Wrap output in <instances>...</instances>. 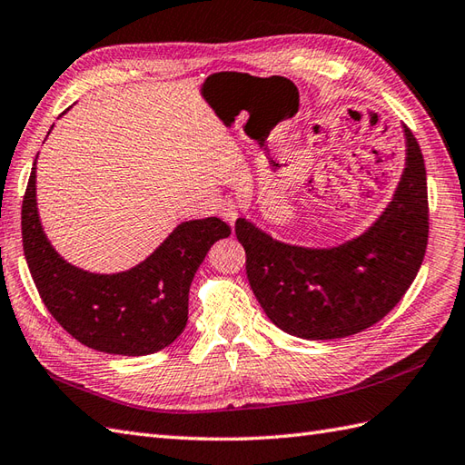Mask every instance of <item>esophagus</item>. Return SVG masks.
Masks as SVG:
<instances>
[{
  "instance_id": "obj_1",
  "label": "esophagus",
  "mask_w": 465,
  "mask_h": 465,
  "mask_svg": "<svg viewBox=\"0 0 465 465\" xmlns=\"http://www.w3.org/2000/svg\"><path fill=\"white\" fill-rule=\"evenodd\" d=\"M220 213H222V218H223L225 222H228L230 225L235 223V220H237V210H235L233 203H223Z\"/></svg>"
}]
</instances>
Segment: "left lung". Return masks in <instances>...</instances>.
Listing matches in <instances>:
<instances>
[{
	"mask_svg": "<svg viewBox=\"0 0 465 465\" xmlns=\"http://www.w3.org/2000/svg\"><path fill=\"white\" fill-rule=\"evenodd\" d=\"M406 164L381 218L337 247H301L273 240L240 218L235 235L245 272L265 315L307 341L342 339L384 319L412 285L428 245L426 166L404 126Z\"/></svg>",
	"mask_w": 465,
	"mask_h": 465,
	"instance_id": "1",
	"label": "left lung"
}]
</instances>
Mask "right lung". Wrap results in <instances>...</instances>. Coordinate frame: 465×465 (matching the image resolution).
<instances>
[{"label":"right lung","mask_w":465,"mask_h":465,"mask_svg":"<svg viewBox=\"0 0 465 465\" xmlns=\"http://www.w3.org/2000/svg\"><path fill=\"white\" fill-rule=\"evenodd\" d=\"M35 164L21 206V235L31 277L53 319L84 347L106 354L144 356L174 342L188 322L192 279L210 247L232 233L230 225L220 218L182 222L128 272H84L64 262L43 232Z\"/></svg>","instance_id":"obj_1"}]
</instances>
